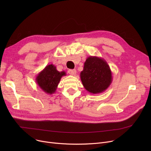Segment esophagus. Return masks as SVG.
Wrapping results in <instances>:
<instances>
[{"instance_id": "34e87169", "label": "esophagus", "mask_w": 151, "mask_h": 151, "mask_svg": "<svg viewBox=\"0 0 151 151\" xmlns=\"http://www.w3.org/2000/svg\"><path fill=\"white\" fill-rule=\"evenodd\" d=\"M68 72L71 75L75 76L76 74V70H69Z\"/></svg>"}]
</instances>
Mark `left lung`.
<instances>
[{"label": "left lung", "mask_w": 151, "mask_h": 151, "mask_svg": "<svg viewBox=\"0 0 151 151\" xmlns=\"http://www.w3.org/2000/svg\"><path fill=\"white\" fill-rule=\"evenodd\" d=\"M80 78L84 88L91 94L104 92L113 81L112 72L108 63L97 56L87 58Z\"/></svg>", "instance_id": "8db88e82"}]
</instances>
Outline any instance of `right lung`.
Returning <instances> with one entry per match:
<instances>
[{"label":"right lung","mask_w":151,"mask_h":151,"mask_svg":"<svg viewBox=\"0 0 151 151\" xmlns=\"http://www.w3.org/2000/svg\"><path fill=\"white\" fill-rule=\"evenodd\" d=\"M65 75V71H59L55 65L50 64L37 75L35 81L43 92L51 95L56 91L62 77Z\"/></svg>","instance_id":"right-lung-1"}]
</instances>
